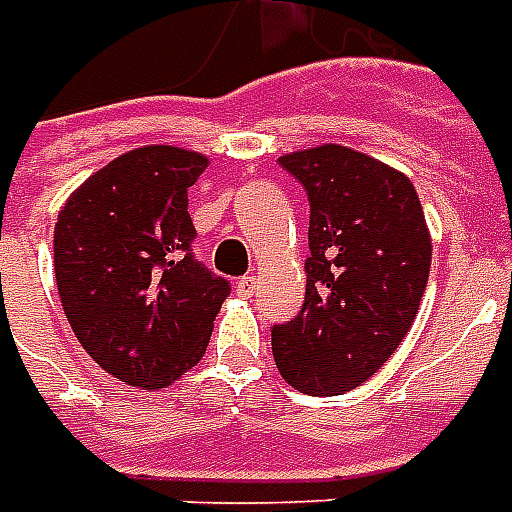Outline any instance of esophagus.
<instances>
[{
	"mask_svg": "<svg viewBox=\"0 0 512 512\" xmlns=\"http://www.w3.org/2000/svg\"><path fill=\"white\" fill-rule=\"evenodd\" d=\"M236 287H238V295H241V298H252V295L257 293V279L255 276H241Z\"/></svg>",
	"mask_w": 512,
	"mask_h": 512,
	"instance_id": "1",
	"label": "esophagus"
}]
</instances>
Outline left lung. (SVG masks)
Segmentation results:
<instances>
[{"label":"left lung","instance_id":"1","mask_svg":"<svg viewBox=\"0 0 512 512\" xmlns=\"http://www.w3.org/2000/svg\"><path fill=\"white\" fill-rule=\"evenodd\" d=\"M279 165L309 198L306 298L271 328L276 369L295 391L339 396L388 361L415 323L429 282L431 236L399 170L325 143Z\"/></svg>","mask_w":512,"mask_h":512}]
</instances>
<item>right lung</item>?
Returning <instances> with one entry per match:
<instances>
[{"label":"right lung","instance_id":"add662e5","mask_svg":"<svg viewBox=\"0 0 512 512\" xmlns=\"http://www.w3.org/2000/svg\"><path fill=\"white\" fill-rule=\"evenodd\" d=\"M208 160L176 146L121 154L59 211L54 268L64 314L100 369L165 388L203 358L225 276L192 252L187 189Z\"/></svg>","mask_w":512,"mask_h":512}]
</instances>
